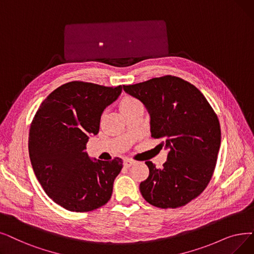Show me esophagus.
I'll use <instances>...</instances> for the list:
<instances>
[{"label": "esophagus", "mask_w": 254, "mask_h": 254, "mask_svg": "<svg viewBox=\"0 0 254 254\" xmlns=\"http://www.w3.org/2000/svg\"><path fill=\"white\" fill-rule=\"evenodd\" d=\"M135 164H136V161L131 160V159H126V160H125V166L127 167V168L131 167V166H133V165H135Z\"/></svg>", "instance_id": "esophagus-1"}]
</instances>
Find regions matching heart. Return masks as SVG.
I'll return each mask as SVG.
<instances>
[{
    "instance_id": "b5f03b06",
    "label": "heart",
    "mask_w": 254,
    "mask_h": 254,
    "mask_svg": "<svg viewBox=\"0 0 254 254\" xmlns=\"http://www.w3.org/2000/svg\"><path fill=\"white\" fill-rule=\"evenodd\" d=\"M137 104H139V101L137 100V98L131 97V96H126L123 98V101H121V103H120V110L131 107V106L137 105Z\"/></svg>"
}]
</instances>
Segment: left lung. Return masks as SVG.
I'll return each mask as SVG.
<instances>
[{
	"label": "left lung",
	"instance_id": "1",
	"mask_svg": "<svg viewBox=\"0 0 254 254\" xmlns=\"http://www.w3.org/2000/svg\"><path fill=\"white\" fill-rule=\"evenodd\" d=\"M150 115V133L169 148L167 161L157 168L150 161L140 192L153 206L176 208L199 196L211 181L221 143L217 114L204 95L179 76L164 75L124 85Z\"/></svg>",
	"mask_w": 254,
	"mask_h": 254
}]
</instances>
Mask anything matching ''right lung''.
<instances>
[{
	"instance_id": "obj_1",
	"label": "right lung",
	"mask_w": 254,
	"mask_h": 254,
	"mask_svg": "<svg viewBox=\"0 0 254 254\" xmlns=\"http://www.w3.org/2000/svg\"><path fill=\"white\" fill-rule=\"evenodd\" d=\"M123 86L73 81L55 89L38 108L29 131L33 170L50 198L70 212H90L111 198L123 160L93 162L85 151L100 130L105 108Z\"/></svg>"
}]
</instances>
